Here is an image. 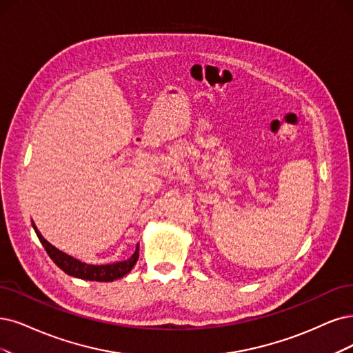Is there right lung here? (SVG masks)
<instances>
[{
    "label": "right lung",
    "instance_id": "obj_1",
    "mask_svg": "<svg viewBox=\"0 0 353 353\" xmlns=\"http://www.w3.org/2000/svg\"><path fill=\"white\" fill-rule=\"evenodd\" d=\"M33 230L36 232L37 239L41 240L42 245L45 247L46 253L49 257L54 260V263L63 270L67 275L78 278V279H85V281H97V282H112L119 278H123L126 273L132 270V268L137 265V260L139 257V244H137V250L135 253L130 256L129 259L123 260V262H116V263H109V265H88L81 262L72 256H68L67 253L61 252L57 249L55 245H52L49 241L43 239L41 231L37 230L34 223L32 221Z\"/></svg>",
    "mask_w": 353,
    "mask_h": 353
}]
</instances>
